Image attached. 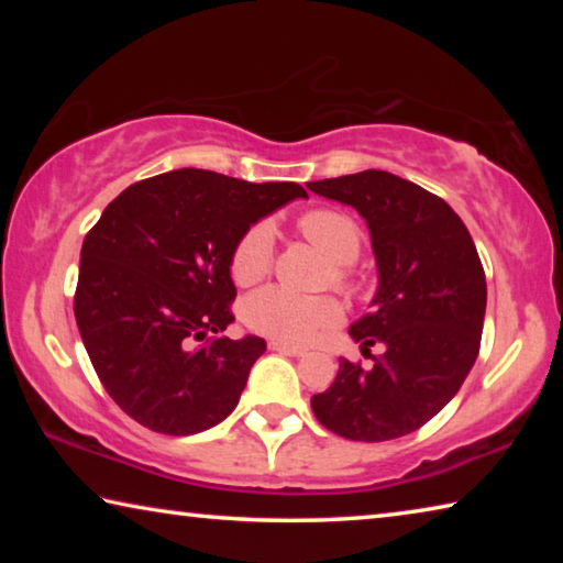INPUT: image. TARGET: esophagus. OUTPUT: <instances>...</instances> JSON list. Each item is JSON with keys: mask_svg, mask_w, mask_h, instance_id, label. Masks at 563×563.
<instances>
[{"mask_svg": "<svg viewBox=\"0 0 563 563\" xmlns=\"http://www.w3.org/2000/svg\"><path fill=\"white\" fill-rule=\"evenodd\" d=\"M268 347H271L273 352H280V355H290V357H302V355H305L302 347L288 345V342H280V340H271Z\"/></svg>", "mask_w": 563, "mask_h": 563, "instance_id": "obj_1", "label": "esophagus"}]
</instances>
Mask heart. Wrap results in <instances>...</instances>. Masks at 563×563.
<instances>
[{
    "instance_id": "1",
    "label": "heart",
    "mask_w": 563,
    "mask_h": 563,
    "mask_svg": "<svg viewBox=\"0 0 563 563\" xmlns=\"http://www.w3.org/2000/svg\"><path fill=\"white\" fill-rule=\"evenodd\" d=\"M298 231L332 263V283L340 290L357 288L350 263L357 261L362 231L347 213L318 208L298 218ZM275 235L268 223H255L241 235L231 255V275L238 285L263 280L273 268ZM243 316L247 328L265 338L305 345L320 332L335 328L342 320V308L332 298H302L283 288H265L247 298Z\"/></svg>"
}]
</instances>
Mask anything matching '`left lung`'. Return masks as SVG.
<instances>
[{
	"label": "left lung",
	"instance_id": "1",
	"mask_svg": "<svg viewBox=\"0 0 563 563\" xmlns=\"http://www.w3.org/2000/svg\"><path fill=\"white\" fill-rule=\"evenodd\" d=\"M308 188L365 218L379 285L373 310L352 322L350 335L362 352L385 345L373 367L340 357L335 383L312 395V412L345 440H397L460 393L479 355L482 261L462 218L412 180L369 168Z\"/></svg>",
	"mask_w": 563,
	"mask_h": 563
}]
</instances>
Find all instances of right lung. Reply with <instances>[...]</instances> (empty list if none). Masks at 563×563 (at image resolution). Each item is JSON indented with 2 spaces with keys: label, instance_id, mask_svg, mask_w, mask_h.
<instances>
[{
  "label": "right lung",
  "instance_id": "1",
  "mask_svg": "<svg viewBox=\"0 0 563 563\" xmlns=\"http://www.w3.org/2000/svg\"><path fill=\"white\" fill-rule=\"evenodd\" d=\"M292 198L308 194L290 180L178 168L129 186L84 238L76 325L103 389L139 424L186 437L233 412L265 340L223 335L231 255Z\"/></svg>",
  "mask_w": 563,
  "mask_h": 563
}]
</instances>
